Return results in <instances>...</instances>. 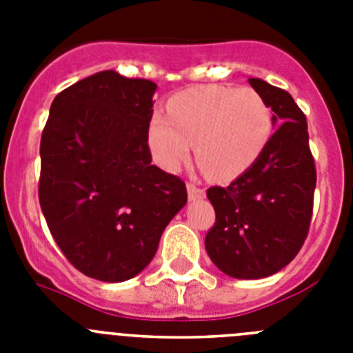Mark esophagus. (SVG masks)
<instances>
[{
  "label": "esophagus",
  "instance_id": "esophagus-1",
  "mask_svg": "<svg viewBox=\"0 0 353 353\" xmlns=\"http://www.w3.org/2000/svg\"><path fill=\"white\" fill-rule=\"evenodd\" d=\"M187 192H189V199H191V201H194V199H201L205 196L203 187H198L192 182L187 183Z\"/></svg>",
  "mask_w": 353,
  "mask_h": 353
}]
</instances>
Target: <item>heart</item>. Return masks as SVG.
<instances>
[{"label":"heart","instance_id":"b5f03b06","mask_svg":"<svg viewBox=\"0 0 353 353\" xmlns=\"http://www.w3.org/2000/svg\"><path fill=\"white\" fill-rule=\"evenodd\" d=\"M168 114L150 118L148 145L155 161L176 171L196 143L199 166L219 182L248 171L272 134L269 102L252 88L210 84L183 90L168 102Z\"/></svg>","mask_w":353,"mask_h":353}]
</instances>
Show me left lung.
Listing matches in <instances>:
<instances>
[{"label":"left lung","instance_id":"1","mask_svg":"<svg viewBox=\"0 0 353 353\" xmlns=\"http://www.w3.org/2000/svg\"><path fill=\"white\" fill-rule=\"evenodd\" d=\"M249 84L263 95L281 121L258 161L228 187L207 191L215 223L205 248L215 267L236 279L279 272L310 233L316 166L307 121L286 90L261 79Z\"/></svg>","mask_w":353,"mask_h":353}]
</instances>
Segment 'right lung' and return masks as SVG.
<instances>
[{"mask_svg": "<svg viewBox=\"0 0 353 353\" xmlns=\"http://www.w3.org/2000/svg\"><path fill=\"white\" fill-rule=\"evenodd\" d=\"M155 88L97 72L54 97L42 130L40 208L65 258L99 281L141 272L187 203L185 182L152 164Z\"/></svg>", "mask_w": 353, "mask_h": 353, "instance_id": "right-lung-1", "label": "right lung"}]
</instances>
